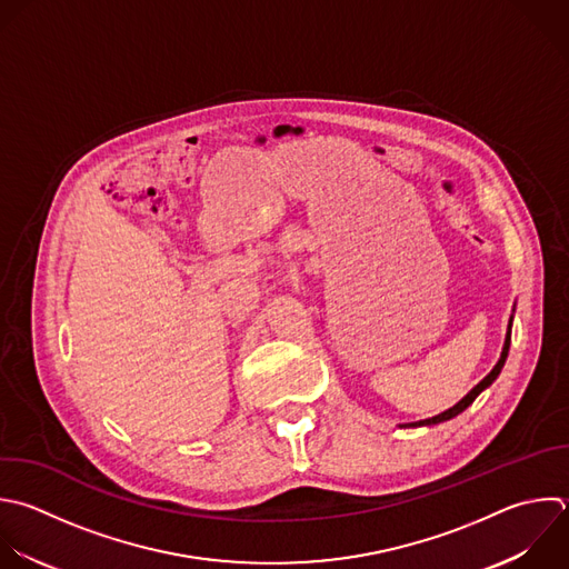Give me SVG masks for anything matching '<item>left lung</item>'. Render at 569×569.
Wrapping results in <instances>:
<instances>
[{"mask_svg": "<svg viewBox=\"0 0 569 569\" xmlns=\"http://www.w3.org/2000/svg\"><path fill=\"white\" fill-rule=\"evenodd\" d=\"M509 342H511V320H509V325H507V336H505V345H502V353H500V358H498V362H496V367L462 398V400H458L453 407H449L447 411H442V413H438V416H433V418H427V420H418V422H409V425H402V427H431V425H438V422H445V420H449V418H453V416H458L460 411H465L473 400H476V396L482 391V389H487L496 378H498V373H500V369H502V365H505V360H507V351H509Z\"/></svg>", "mask_w": 569, "mask_h": 569, "instance_id": "obj_1", "label": "left lung"}]
</instances>
